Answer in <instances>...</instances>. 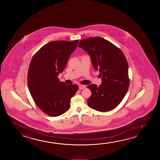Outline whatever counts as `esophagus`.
<instances>
[{
  "mask_svg": "<svg viewBox=\"0 0 160 160\" xmlns=\"http://www.w3.org/2000/svg\"><path fill=\"white\" fill-rule=\"evenodd\" d=\"M85 88V85H80L79 86V90H82V89H83V88Z\"/></svg>",
  "mask_w": 160,
  "mask_h": 160,
  "instance_id": "1",
  "label": "esophagus"
}]
</instances>
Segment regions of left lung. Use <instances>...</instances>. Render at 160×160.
<instances>
[{"instance_id":"1","label":"left lung","mask_w":160,"mask_h":160,"mask_svg":"<svg viewBox=\"0 0 160 160\" xmlns=\"http://www.w3.org/2000/svg\"><path fill=\"white\" fill-rule=\"evenodd\" d=\"M78 46L88 52L102 79L98 87L94 84L88 86L92 92L88 105L99 112L112 110L121 103L129 88L126 57L120 48L101 37L81 40Z\"/></svg>"}]
</instances>
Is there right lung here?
<instances>
[{
	"instance_id": "right-lung-1",
	"label": "right lung",
	"mask_w": 160,
	"mask_h": 160,
	"mask_svg": "<svg viewBox=\"0 0 160 160\" xmlns=\"http://www.w3.org/2000/svg\"><path fill=\"white\" fill-rule=\"evenodd\" d=\"M79 40L48 42L35 53L29 67V91L36 105L51 116L61 115L70 108V99L79 87L60 82L58 75L66 67Z\"/></svg>"
}]
</instances>
